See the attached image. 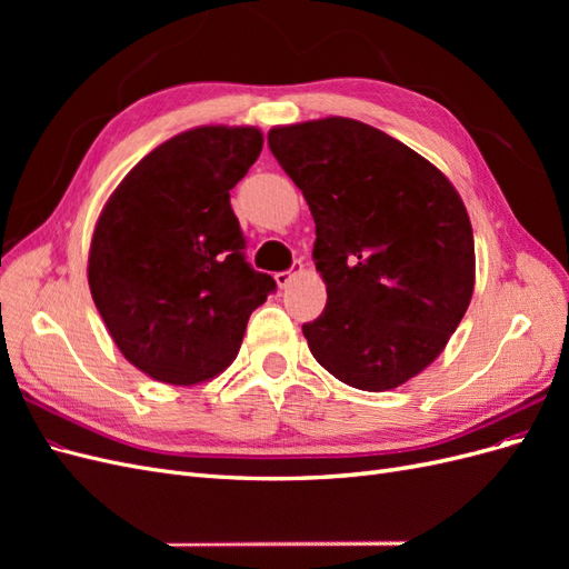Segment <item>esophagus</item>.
Wrapping results in <instances>:
<instances>
[{
    "label": "esophagus",
    "mask_w": 569,
    "mask_h": 569,
    "mask_svg": "<svg viewBox=\"0 0 569 569\" xmlns=\"http://www.w3.org/2000/svg\"><path fill=\"white\" fill-rule=\"evenodd\" d=\"M301 270H303V263H301V261H297V263H295V268H291V270L274 272V282H278V287H280V289H284V287H289V282L295 280Z\"/></svg>",
    "instance_id": "34e87169"
}]
</instances>
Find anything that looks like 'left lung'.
<instances>
[{
  "label": "left lung",
  "mask_w": 569,
  "mask_h": 569,
  "mask_svg": "<svg viewBox=\"0 0 569 569\" xmlns=\"http://www.w3.org/2000/svg\"><path fill=\"white\" fill-rule=\"evenodd\" d=\"M268 144L316 220L325 311L303 325L318 363L389 391L446 349L475 291L470 216L418 151L353 118L274 126Z\"/></svg>",
  "instance_id": "obj_1"
}]
</instances>
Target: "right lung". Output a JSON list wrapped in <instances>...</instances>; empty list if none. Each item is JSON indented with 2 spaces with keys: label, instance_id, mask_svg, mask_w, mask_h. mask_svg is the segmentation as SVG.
I'll list each match as a JSON object with an SVG mask.
<instances>
[{
  "label": "right lung",
  "instance_id": "right-lung-1",
  "mask_svg": "<svg viewBox=\"0 0 569 569\" xmlns=\"http://www.w3.org/2000/svg\"><path fill=\"white\" fill-rule=\"evenodd\" d=\"M261 149L253 126L184 130L151 149L97 218L94 306L118 351L151 380L192 387L220 375L274 289L244 261L230 206Z\"/></svg>",
  "mask_w": 569,
  "mask_h": 569
}]
</instances>
